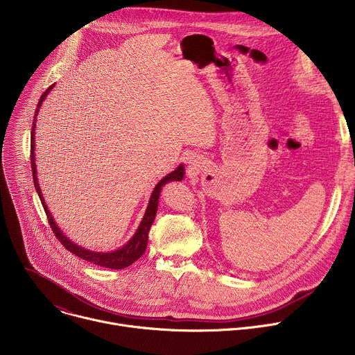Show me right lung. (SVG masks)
I'll return each mask as SVG.
<instances>
[{"mask_svg":"<svg viewBox=\"0 0 355 355\" xmlns=\"http://www.w3.org/2000/svg\"><path fill=\"white\" fill-rule=\"evenodd\" d=\"M55 84L50 85L44 92L43 95L40 96V101L37 103V108H36V112H35V119H33V126H32V133H31V164H32V175H33V184H35V189L40 198V202L44 208V212L47 215V219H49V223H50V227H52L53 233L56 234V237L62 241V244L69 250L71 251L73 254H76L77 257L88 261V263H92L95 266H101L104 268H112V270H122V268H126L129 267L130 264H133L136 260H139L143 252L146 251V247H147V240H148V230L151 227V223L155 222L156 219V214H157V208H159V198H160V192L163 189V187L167 184V182H171V181H181L184 180V175H185V167L184 164L181 163L174 171H171L170 174H167L166 177H163L157 185L155 187L153 192H151V196H150V200L147 204V208H146V212H144V216L140 222V225L137 226L135 234L130 237L129 241H126L122 247L116 248V250H112V251H92V250H88L77 243H74L71 239H69L63 230L59 227V225L56 223L55 218L52 216V214H50L46 202H44V198L42 195V189H40V185H39V181H37V171H36V159H35V130H36V116L39 115V108L42 107L43 101L46 99L47 94L53 89Z\"/></svg>","mask_w":355,"mask_h":355,"instance_id":"add662e5","label":"right lung"}]
</instances>
